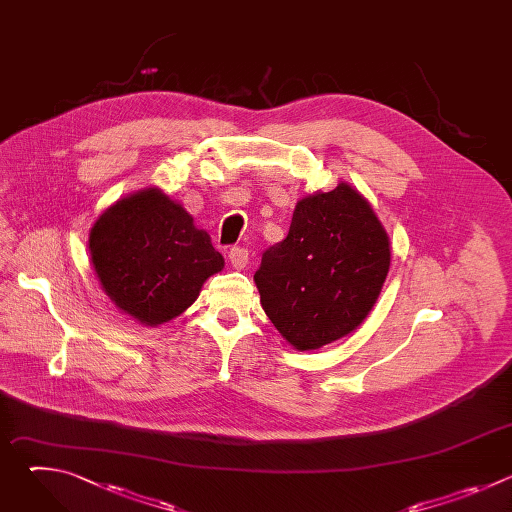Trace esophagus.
I'll use <instances>...</instances> for the list:
<instances>
[{
	"mask_svg": "<svg viewBox=\"0 0 512 512\" xmlns=\"http://www.w3.org/2000/svg\"><path fill=\"white\" fill-rule=\"evenodd\" d=\"M229 261L235 269H243L249 263V251L245 247H233L229 251Z\"/></svg>",
	"mask_w": 512,
	"mask_h": 512,
	"instance_id": "obj_1",
	"label": "esophagus"
}]
</instances>
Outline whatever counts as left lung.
Returning <instances> with one entry per match:
<instances>
[{
	"label": "left lung",
	"mask_w": 512,
	"mask_h": 512,
	"mask_svg": "<svg viewBox=\"0 0 512 512\" xmlns=\"http://www.w3.org/2000/svg\"><path fill=\"white\" fill-rule=\"evenodd\" d=\"M389 263V237L371 204L342 182L298 202L287 237L263 253L255 283L281 336L314 350L367 318Z\"/></svg>",
	"instance_id": "left-lung-1"
}]
</instances>
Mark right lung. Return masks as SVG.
I'll use <instances>...</instances> for the list:
<instances>
[{
    "label": "right lung",
    "mask_w": 512,
    "mask_h": 512,
    "mask_svg": "<svg viewBox=\"0 0 512 512\" xmlns=\"http://www.w3.org/2000/svg\"><path fill=\"white\" fill-rule=\"evenodd\" d=\"M89 249L105 294L148 326L180 316L225 267L210 237L158 188L107 208L91 229Z\"/></svg>",
    "instance_id": "right-lung-1"
}]
</instances>
